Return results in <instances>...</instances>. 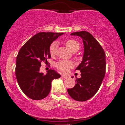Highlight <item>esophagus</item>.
Listing matches in <instances>:
<instances>
[{
	"mask_svg": "<svg viewBox=\"0 0 125 125\" xmlns=\"http://www.w3.org/2000/svg\"><path fill=\"white\" fill-rule=\"evenodd\" d=\"M62 77H63V78H64V79H66L68 77V76H67V75H65V74H62Z\"/></svg>",
	"mask_w": 125,
	"mask_h": 125,
	"instance_id": "obj_1",
	"label": "esophagus"
}]
</instances>
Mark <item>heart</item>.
<instances>
[{
  "instance_id": "b5f03b06",
  "label": "heart",
  "mask_w": 125,
  "mask_h": 125,
  "mask_svg": "<svg viewBox=\"0 0 125 125\" xmlns=\"http://www.w3.org/2000/svg\"><path fill=\"white\" fill-rule=\"evenodd\" d=\"M66 46L71 52L78 51L80 48V44L78 42L74 41L73 39H69L66 41ZM57 48H58V43L54 42L50 45L49 53L52 57H54L56 54ZM56 66L59 70L65 73L68 71L69 69L73 66V64L71 61H61L56 64Z\"/></svg>"
}]
</instances>
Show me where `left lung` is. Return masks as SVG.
I'll list each match as a JSON object with an SVG mask.
<instances>
[{
  "instance_id": "left-lung-1",
  "label": "left lung",
  "mask_w": 125,
  "mask_h": 125,
  "mask_svg": "<svg viewBox=\"0 0 125 125\" xmlns=\"http://www.w3.org/2000/svg\"><path fill=\"white\" fill-rule=\"evenodd\" d=\"M71 35L82 39L84 53L81 63L76 69L81 71V77L76 79V84L68 89L67 92L73 99L83 102L94 96L101 85L105 75V53L99 43L88 31H76Z\"/></svg>"
}]
</instances>
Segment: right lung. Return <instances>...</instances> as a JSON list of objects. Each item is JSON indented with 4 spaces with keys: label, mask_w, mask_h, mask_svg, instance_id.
I'll list each match as a JSON object with an SVG mask.
<instances>
[{
    "label": "right lung",
    "mask_w": 125,
    "mask_h": 125,
    "mask_svg": "<svg viewBox=\"0 0 125 125\" xmlns=\"http://www.w3.org/2000/svg\"><path fill=\"white\" fill-rule=\"evenodd\" d=\"M63 33L40 32L29 39L21 48L16 58L15 73L21 90L33 100H41L51 91L52 81L61 74L49 70L46 74L40 72L42 62L51 58L49 47Z\"/></svg>",
    "instance_id": "1"
}]
</instances>
